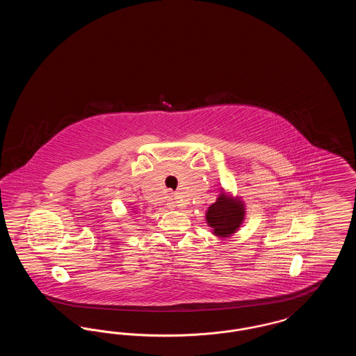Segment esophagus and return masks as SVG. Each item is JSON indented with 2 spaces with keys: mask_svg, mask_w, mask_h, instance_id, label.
<instances>
[{
  "mask_svg": "<svg viewBox=\"0 0 356 356\" xmlns=\"http://www.w3.org/2000/svg\"><path fill=\"white\" fill-rule=\"evenodd\" d=\"M179 202L176 200V197H170V202H168V205H170V208H175V207H177L179 205Z\"/></svg>",
  "mask_w": 356,
  "mask_h": 356,
  "instance_id": "esophagus-1",
  "label": "esophagus"
}]
</instances>
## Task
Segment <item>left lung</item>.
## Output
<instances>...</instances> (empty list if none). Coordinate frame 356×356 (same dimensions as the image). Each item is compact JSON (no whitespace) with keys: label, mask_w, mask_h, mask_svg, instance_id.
<instances>
[{"label":"left lung","mask_w":356,"mask_h":356,"mask_svg":"<svg viewBox=\"0 0 356 356\" xmlns=\"http://www.w3.org/2000/svg\"><path fill=\"white\" fill-rule=\"evenodd\" d=\"M244 204L221 193L207 211V222L213 228L216 236L228 237L235 234L244 220Z\"/></svg>","instance_id":"left-lung-1"}]
</instances>
